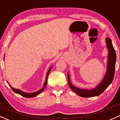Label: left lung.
Returning <instances> with one entry per match:
<instances>
[{
  "instance_id": "8db88e82",
  "label": "left lung",
  "mask_w": 120,
  "mask_h": 120,
  "mask_svg": "<svg viewBox=\"0 0 120 120\" xmlns=\"http://www.w3.org/2000/svg\"><path fill=\"white\" fill-rule=\"evenodd\" d=\"M106 47L108 49V56L107 70L105 73L104 77L101 82L94 88L92 89H83L75 87L71 84L70 77L68 74V85L73 92L80 96L83 97H90L97 96L103 93L109 85L112 82L113 80L114 72H115V65L116 61V53L115 49L113 46L112 40L110 38H106Z\"/></svg>"
}]
</instances>
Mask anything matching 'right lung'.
<instances>
[{
  "label": "right lung",
  "instance_id": "add662e5",
  "mask_svg": "<svg viewBox=\"0 0 120 120\" xmlns=\"http://www.w3.org/2000/svg\"><path fill=\"white\" fill-rule=\"evenodd\" d=\"M52 67H51V68H50L49 69V70H48V72H47V76H46V79H45V82H44V85H43V88L40 89V90H38V91L36 92H33V93H26V92L22 91V90H20V89H15V88L12 87L11 85H10V87H11L12 90L13 91L15 92V93H17V94H20V95L22 96H23V97H27V98H31V97H34L36 96H38V94H39L40 93H41V92H43V90L44 89V88H45L46 85H47V79H48V75H49V72H51V70L52 69Z\"/></svg>",
  "mask_w": 120,
  "mask_h": 120
}]
</instances>
